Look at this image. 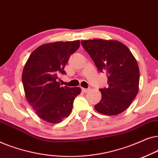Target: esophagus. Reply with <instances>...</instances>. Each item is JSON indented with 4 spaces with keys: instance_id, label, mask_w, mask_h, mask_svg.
Listing matches in <instances>:
<instances>
[{
    "instance_id": "1",
    "label": "esophagus",
    "mask_w": 158,
    "mask_h": 158,
    "mask_svg": "<svg viewBox=\"0 0 158 158\" xmlns=\"http://www.w3.org/2000/svg\"><path fill=\"white\" fill-rule=\"evenodd\" d=\"M82 91L83 93H88L89 91V89L88 88H82Z\"/></svg>"
}]
</instances>
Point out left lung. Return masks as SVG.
Instances as JSON below:
<instances>
[{
	"label": "left lung",
	"mask_w": 158,
	"mask_h": 158,
	"mask_svg": "<svg viewBox=\"0 0 158 158\" xmlns=\"http://www.w3.org/2000/svg\"><path fill=\"white\" fill-rule=\"evenodd\" d=\"M99 71L106 73L109 88L100 89L101 100L95 109L107 116L122 113L139 90V69L129 49L117 40L101 39L81 41Z\"/></svg>",
	"instance_id": "1"
}]
</instances>
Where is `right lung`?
<instances>
[{"label": "right lung", "instance_id": "right-lung-1", "mask_svg": "<svg viewBox=\"0 0 158 158\" xmlns=\"http://www.w3.org/2000/svg\"><path fill=\"white\" fill-rule=\"evenodd\" d=\"M80 47V41L56 42L42 44L32 52L22 73L26 98L39 117L51 124L61 122L70 115L81 88L62 87L60 73Z\"/></svg>", "mask_w": 158, "mask_h": 158}]
</instances>
